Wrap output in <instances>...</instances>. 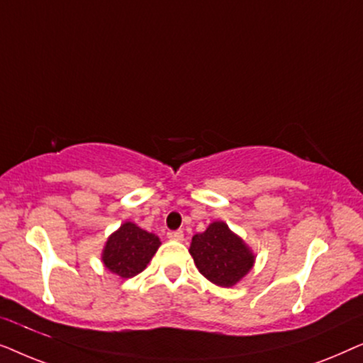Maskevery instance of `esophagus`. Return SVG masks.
Wrapping results in <instances>:
<instances>
[{
    "label": "esophagus",
    "mask_w": 363,
    "mask_h": 363,
    "mask_svg": "<svg viewBox=\"0 0 363 363\" xmlns=\"http://www.w3.org/2000/svg\"><path fill=\"white\" fill-rule=\"evenodd\" d=\"M168 240H173V241H183V231L182 230H177V231H168L167 233Z\"/></svg>",
    "instance_id": "esophagus-1"
}]
</instances>
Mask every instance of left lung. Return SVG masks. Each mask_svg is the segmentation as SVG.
<instances>
[{"label":"left lung","mask_w":363,"mask_h":363,"mask_svg":"<svg viewBox=\"0 0 363 363\" xmlns=\"http://www.w3.org/2000/svg\"><path fill=\"white\" fill-rule=\"evenodd\" d=\"M190 255L201 274L213 284L223 287L235 286L255 262V256L245 241L221 221L211 223L206 231L191 238Z\"/></svg>","instance_id":"1"}]
</instances>
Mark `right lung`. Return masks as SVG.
I'll list each match as a JSON object with an SVG mask.
<instances>
[{"mask_svg": "<svg viewBox=\"0 0 363 363\" xmlns=\"http://www.w3.org/2000/svg\"><path fill=\"white\" fill-rule=\"evenodd\" d=\"M158 246V236L142 230L133 223H123L107 240L102 261L112 272L127 279L145 269Z\"/></svg>", "mask_w": 363, "mask_h": 363, "instance_id": "1", "label": "right lung"}]
</instances>
